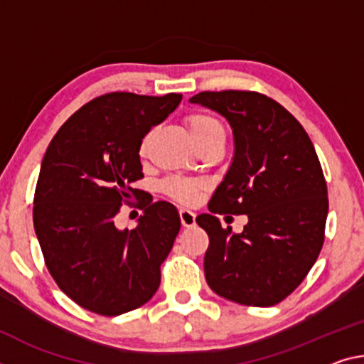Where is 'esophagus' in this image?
<instances>
[{
    "mask_svg": "<svg viewBox=\"0 0 364 364\" xmlns=\"http://www.w3.org/2000/svg\"><path fill=\"white\" fill-rule=\"evenodd\" d=\"M180 218H181V225L184 228H189V227H194L196 223V213L188 210V209H181L180 210Z\"/></svg>",
    "mask_w": 364,
    "mask_h": 364,
    "instance_id": "1",
    "label": "esophagus"
}]
</instances>
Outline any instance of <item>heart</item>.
Instances as JSON below:
<instances>
[{
    "instance_id": "b5f03b06",
    "label": "heart",
    "mask_w": 364,
    "mask_h": 364,
    "mask_svg": "<svg viewBox=\"0 0 364 364\" xmlns=\"http://www.w3.org/2000/svg\"><path fill=\"white\" fill-rule=\"evenodd\" d=\"M186 124L191 132L194 142L198 147H203L205 144L213 142H225V128L222 121L213 114L207 112H193L186 117ZM151 136L152 132L149 131L144 134L142 141L139 144V155L146 157L149 152V146H151ZM161 191H164L168 198L180 204L191 205L198 203L200 191H203V183L196 180H188V178L181 176H168L161 183Z\"/></svg>"
}]
</instances>
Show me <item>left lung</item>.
Instances as JSON below:
<instances>
[{"label": "left lung", "mask_w": 364, "mask_h": 364, "mask_svg": "<svg viewBox=\"0 0 364 364\" xmlns=\"http://www.w3.org/2000/svg\"><path fill=\"white\" fill-rule=\"evenodd\" d=\"M233 128L235 157L196 218L209 235L205 280L217 295L267 308L298 288L324 245L327 184L308 132L270 97L252 90L191 97ZM217 213L248 215L243 234L222 229Z\"/></svg>", "instance_id": "8db88e82"}]
</instances>
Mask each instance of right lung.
I'll use <instances>...</instances> for the list:
<instances>
[{"mask_svg":"<svg viewBox=\"0 0 364 364\" xmlns=\"http://www.w3.org/2000/svg\"><path fill=\"white\" fill-rule=\"evenodd\" d=\"M181 94L161 97L109 92L95 97L61 126L40 166L33 196L36 228L56 285L84 309L119 316L146 304L160 285V265L181 222L165 200L152 203L131 184L144 178L139 144L178 107ZM123 203L143 210L140 225L118 230Z\"/></svg>","mask_w":364,"mask_h":364,"instance_id":"add662e5","label":"right lung"}]
</instances>
